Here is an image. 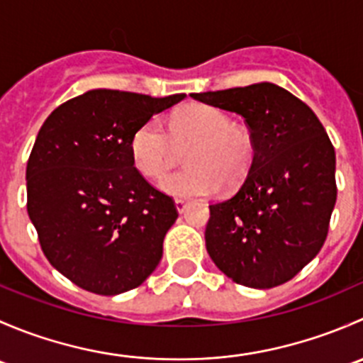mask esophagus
I'll use <instances>...</instances> for the list:
<instances>
[{
  "label": "esophagus",
  "mask_w": 363,
  "mask_h": 363,
  "mask_svg": "<svg viewBox=\"0 0 363 363\" xmlns=\"http://www.w3.org/2000/svg\"><path fill=\"white\" fill-rule=\"evenodd\" d=\"M175 208H177V212H184L186 208H188V202H186V200H181V199H177L175 200Z\"/></svg>",
  "instance_id": "1"
}]
</instances>
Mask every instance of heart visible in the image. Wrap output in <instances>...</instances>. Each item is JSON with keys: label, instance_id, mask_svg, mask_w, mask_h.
<instances>
[{"label": "heart", "instance_id": "1", "mask_svg": "<svg viewBox=\"0 0 363 363\" xmlns=\"http://www.w3.org/2000/svg\"><path fill=\"white\" fill-rule=\"evenodd\" d=\"M194 144L186 151L189 167L164 175L160 189L175 199L214 195L221 182L235 186L250 174L256 142L250 128L232 123V117L214 105L195 104L174 116L170 133L160 119L145 121L130 140L135 168L147 179H160L170 168L175 145Z\"/></svg>", "mask_w": 363, "mask_h": 363}]
</instances>
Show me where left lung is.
Masks as SVG:
<instances>
[{
	"mask_svg": "<svg viewBox=\"0 0 363 363\" xmlns=\"http://www.w3.org/2000/svg\"><path fill=\"white\" fill-rule=\"evenodd\" d=\"M191 98L242 116L256 142L239 191L208 205V256L242 286L267 290L284 284L327 240L337 200L334 145L316 113L276 84Z\"/></svg>",
	"mask_w": 363,
	"mask_h": 363,
	"instance_id": "left-lung-1",
	"label": "left lung"
}]
</instances>
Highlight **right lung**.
<instances>
[{
  "label": "right lung",
  "instance_id": "right-lung-1",
  "mask_svg": "<svg viewBox=\"0 0 363 363\" xmlns=\"http://www.w3.org/2000/svg\"><path fill=\"white\" fill-rule=\"evenodd\" d=\"M184 96L93 89L40 128L26 168L28 214L50 265L82 290L124 294L158 267L179 212L135 168L130 140Z\"/></svg>",
  "mask_w": 363,
  "mask_h": 363
}]
</instances>
